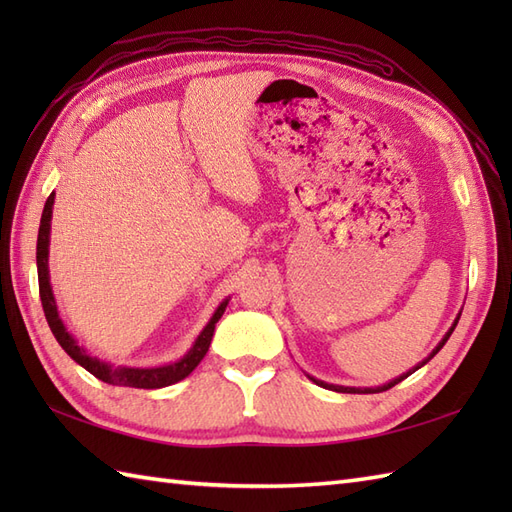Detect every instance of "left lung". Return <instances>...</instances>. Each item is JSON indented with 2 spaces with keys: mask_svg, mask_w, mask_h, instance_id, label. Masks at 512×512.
<instances>
[{
  "mask_svg": "<svg viewBox=\"0 0 512 512\" xmlns=\"http://www.w3.org/2000/svg\"><path fill=\"white\" fill-rule=\"evenodd\" d=\"M458 321H460V317L458 319H455V323L451 325V330L447 332V336H444V339L440 341V345L436 347V350H433V354L429 356V358H433V356H436L440 350H442V345L444 343H447L449 341V336H451V332L455 330V325H458ZM429 358H427V361H422L418 367H413L411 369V372H407V374H402L400 378H396V380H391V383H387V385H383V387H378V389H356V387H339V385H328V383H321V380H317V378H312L314 380V383H317V385H321V387H325V389H334V391H341V394H378V391H387V389H391V387H394V385H398L400 383V380H405L407 376H411L413 372H416V369H420L424 363H429Z\"/></svg>",
  "mask_w": 512,
  "mask_h": 512,
  "instance_id": "8db88e82",
  "label": "left lung"
}]
</instances>
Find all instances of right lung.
I'll return each mask as SVG.
<instances>
[{"label": "right lung", "mask_w": 512, "mask_h": 512, "mask_svg": "<svg viewBox=\"0 0 512 512\" xmlns=\"http://www.w3.org/2000/svg\"><path fill=\"white\" fill-rule=\"evenodd\" d=\"M52 204H54V193L48 195L46 206H43L41 213V224H39V237H37V275H39V297H41V306L43 314H46V321L50 325V330L54 334V339L59 341V345L68 352L76 363L81 367L88 369L92 376H96L103 383L110 385H121V387H136V389H160L178 383V380L187 378L195 367L200 365L202 358L209 352V345L215 332V323L220 321V317L226 310L224 301L217 312L213 314V319L209 325L202 330L198 336V341L189 350V354L182 358L178 363H171L165 367H151V369H138V367H112L99 358H92L85 354L83 347L76 345V341L65 330L63 321L59 319L57 306H54V297H52V288H50V277H48V235H50V217H52Z\"/></svg>", "instance_id": "right-lung-1"}]
</instances>
